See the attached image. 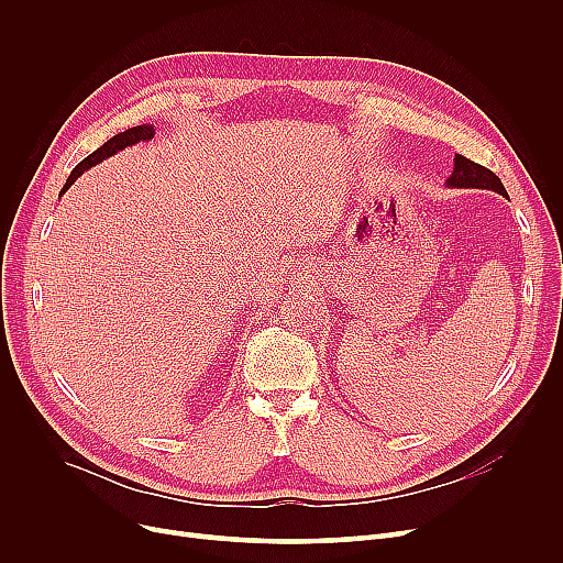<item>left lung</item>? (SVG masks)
<instances>
[{"label": "left lung", "mask_w": 563, "mask_h": 563, "mask_svg": "<svg viewBox=\"0 0 563 563\" xmlns=\"http://www.w3.org/2000/svg\"><path fill=\"white\" fill-rule=\"evenodd\" d=\"M450 187H472V189H490V191H497L501 196H507V189L505 185H501L499 177L482 166V164H475L472 159L463 157V155H456L454 157V173L448 180Z\"/></svg>", "instance_id": "obj_1"}]
</instances>
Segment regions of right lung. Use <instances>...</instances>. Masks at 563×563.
Listing matches in <instances>:
<instances>
[{
    "label": "right lung",
    "instance_id": "right-lung-1",
    "mask_svg": "<svg viewBox=\"0 0 563 563\" xmlns=\"http://www.w3.org/2000/svg\"><path fill=\"white\" fill-rule=\"evenodd\" d=\"M153 136H155V130H153L151 125H139V128H132V130H125V132H121V134H115V136L109 139L102 147H98L96 153H91V155H88L86 159H81V162L73 168V173H70V177H68V183H66L64 191L77 180V177H79L86 168H91L93 164L102 162L104 157H111L113 153L123 151V147H128V145H132V143L147 141V139H153ZM64 191H62V194H64Z\"/></svg>",
    "mask_w": 563,
    "mask_h": 563
}]
</instances>
